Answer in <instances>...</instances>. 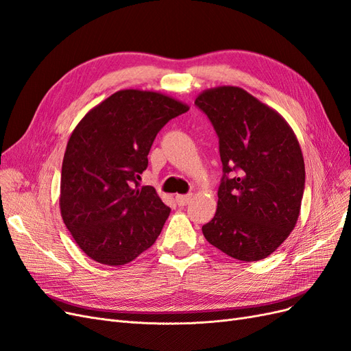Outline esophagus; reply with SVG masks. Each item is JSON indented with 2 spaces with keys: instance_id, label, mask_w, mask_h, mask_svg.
Instances as JSON below:
<instances>
[{
  "instance_id": "obj_1",
  "label": "esophagus",
  "mask_w": 351,
  "mask_h": 351,
  "mask_svg": "<svg viewBox=\"0 0 351 351\" xmlns=\"http://www.w3.org/2000/svg\"><path fill=\"white\" fill-rule=\"evenodd\" d=\"M178 206H186L190 200H192V195H177L176 196Z\"/></svg>"
}]
</instances>
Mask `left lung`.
<instances>
[{
	"instance_id": "obj_1",
	"label": "left lung",
	"mask_w": 351,
	"mask_h": 351,
	"mask_svg": "<svg viewBox=\"0 0 351 351\" xmlns=\"http://www.w3.org/2000/svg\"><path fill=\"white\" fill-rule=\"evenodd\" d=\"M195 104L219 137L224 171L215 217L202 232L234 259L268 258L300 215L304 161L299 141L284 117L241 88L206 89Z\"/></svg>"
}]
</instances>
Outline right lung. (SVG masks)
Wrapping results in <instances>:
<instances>
[{
  "label": "right lung",
  "mask_w": 351,
  "mask_h": 351,
  "mask_svg": "<svg viewBox=\"0 0 351 351\" xmlns=\"http://www.w3.org/2000/svg\"><path fill=\"white\" fill-rule=\"evenodd\" d=\"M189 105L164 93L124 89L93 107L67 142L60 210L77 246L119 267L149 249L169 209L152 186L139 187L158 132Z\"/></svg>",
  "instance_id": "right-lung-1"
}]
</instances>
